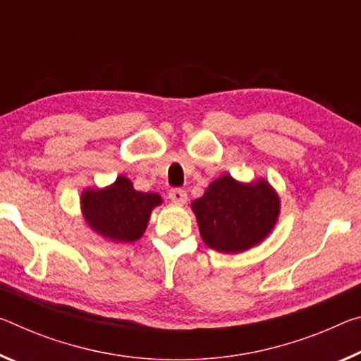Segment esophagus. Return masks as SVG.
I'll return each mask as SVG.
<instances>
[{"label": "esophagus", "instance_id": "esophagus-1", "mask_svg": "<svg viewBox=\"0 0 361 361\" xmlns=\"http://www.w3.org/2000/svg\"><path fill=\"white\" fill-rule=\"evenodd\" d=\"M169 199L173 204H178V205H183L186 201H188V194L186 191L180 190V188H175V190H170L169 192Z\"/></svg>", "mask_w": 361, "mask_h": 361}]
</instances>
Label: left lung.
I'll use <instances>...</instances> for the list:
<instances>
[{
    "mask_svg": "<svg viewBox=\"0 0 361 361\" xmlns=\"http://www.w3.org/2000/svg\"><path fill=\"white\" fill-rule=\"evenodd\" d=\"M279 197L267 180L239 183L230 175L212 181L191 204L202 241L223 254L260 244L276 225Z\"/></svg>",
    "mask_w": 361,
    "mask_h": 361,
    "instance_id": "obj_1",
    "label": "left lung"
}]
</instances>
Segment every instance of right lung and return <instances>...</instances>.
Here are the masks:
<instances>
[{
    "mask_svg": "<svg viewBox=\"0 0 361 361\" xmlns=\"http://www.w3.org/2000/svg\"><path fill=\"white\" fill-rule=\"evenodd\" d=\"M80 202L91 230L111 241L133 243L146 231L151 212L162 204V197L136 191L133 183L120 175L111 186L85 190Z\"/></svg>",
    "mask_w": 361,
    "mask_h": 361,
    "instance_id": "1",
    "label": "right lung"
}]
</instances>
